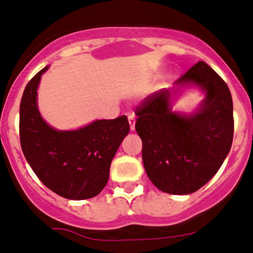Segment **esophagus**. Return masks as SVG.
Wrapping results in <instances>:
<instances>
[{
	"instance_id": "esophagus-1",
	"label": "esophagus",
	"mask_w": 253,
	"mask_h": 253,
	"mask_svg": "<svg viewBox=\"0 0 253 253\" xmlns=\"http://www.w3.org/2000/svg\"><path fill=\"white\" fill-rule=\"evenodd\" d=\"M128 123H129L130 130H134L135 129V119H134V115H129V117H128Z\"/></svg>"
}]
</instances>
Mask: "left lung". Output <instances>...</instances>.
<instances>
[{"mask_svg":"<svg viewBox=\"0 0 253 253\" xmlns=\"http://www.w3.org/2000/svg\"><path fill=\"white\" fill-rule=\"evenodd\" d=\"M197 86L205 98L191 115L172 112L182 87ZM135 130L143 141V162L159 190L187 195L217 172L233 140V102L227 84L205 62H199L172 89L151 94L135 109Z\"/></svg>","mask_w":253,"mask_h":253,"instance_id":"1","label":"left lung"}]
</instances>
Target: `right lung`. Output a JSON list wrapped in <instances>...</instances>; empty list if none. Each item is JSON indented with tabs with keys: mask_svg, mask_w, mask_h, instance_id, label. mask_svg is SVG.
<instances>
[{
	"mask_svg": "<svg viewBox=\"0 0 253 253\" xmlns=\"http://www.w3.org/2000/svg\"><path fill=\"white\" fill-rule=\"evenodd\" d=\"M40 70L26 85L20 103V143L26 161L48 189L69 200L100 194L109 178L110 163L128 134L126 115L96 120L74 130L46 124L38 109Z\"/></svg>",
	"mask_w": 253,
	"mask_h": 253,
	"instance_id": "add662e5",
	"label": "right lung"
}]
</instances>
